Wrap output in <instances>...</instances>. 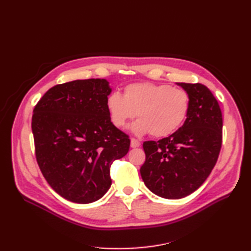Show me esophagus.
I'll return each instance as SVG.
<instances>
[{"label":"esophagus","instance_id":"34e87169","mask_svg":"<svg viewBox=\"0 0 251 251\" xmlns=\"http://www.w3.org/2000/svg\"><path fill=\"white\" fill-rule=\"evenodd\" d=\"M131 147L132 148H139L140 147V141L138 139L131 138Z\"/></svg>","mask_w":251,"mask_h":251}]
</instances>
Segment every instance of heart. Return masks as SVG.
<instances>
[{
	"mask_svg": "<svg viewBox=\"0 0 251 251\" xmlns=\"http://www.w3.org/2000/svg\"><path fill=\"white\" fill-rule=\"evenodd\" d=\"M105 107L116 127H125L137 115L140 119L133 126L135 133H150L155 138H162L184 124L191 108V96L186 90L170 85L132 83L125 88L124 96L111 93Z\"/></svg>",
	"mask_w": 251,
	"mask_h": 251,
	"instance_id": "obj_1",
	"label": "heart"
}]
</instances>
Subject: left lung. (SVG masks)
<instances>
[{
    "mask_svg": "<svg viewBox=\"0 0 251 251\" xmlns=\"http://www.w3.org/2000/svg\"><path fill=\"white\" fill-rule=\"evenodd\" d=\"M191 96L184 125L169 137L144 141V184L165 199H181L198 189L217 163L222 146L220 105L202 83L177 82Z\"/></svg>",
    "mask_w": 251,
    "mask_h": 251,
    "instance_id": "1",
    "label": "left lung"
}]
</instances>
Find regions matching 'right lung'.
I'll return each instance as SVG.
<instances>
[{"mask_svg": "<svg viewBox=\"0 0 251 251\" xmlns=\"http://www.w3.org/2000/svg\"><path fill=\"white\" fill-rule=\"evenodd\" d=\"M110 93L105 79L73 80L50 88L34 107L37 164L49 185L71 202L100 199L112 183V163L130 149L128 136L109 118Z\"/></svg>", "mask_w": 251, "mask_h": 251, "instance_id": "obj_1", "label": "right lung"}]
</instances>
